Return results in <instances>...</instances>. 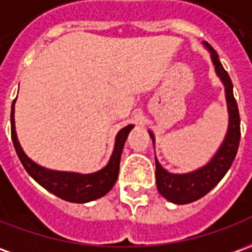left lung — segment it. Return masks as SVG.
Segmentation results:
<instances>
[{
  "instance_id": "1",
  "label": "left lung",
  "mask_w": 252,
  "mask_h": 252,
  "mask_svg": "<svg viewBox=\"0 0 252 252\" xmlns=\"http://www.w3.org/2000/svg\"><path fill=\"white\" fill-rule=\"evenodd\" d=\"M203 45L210 52L217 75L220 76V79L225 86V97H226L229 114L228 131L221 147L218 148L216 155L213 156V159L203 167L193 170L190 173H185V174L169 173L167 170L163 169L162 164L158 162V159L155 158V176L158 190L164 199L176 204H188L207 195L230 169L237 154L239 143H240V116H239L237 103L233 97L232 81L229 78L228 72L222 67L221 62L218 59V53L213 49V46L207 42H203ZM149 136L155 144V137L152 134V131H149Z\"/></svg>"
}]
</instances>
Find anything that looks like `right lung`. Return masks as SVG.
Here are the masks:
<instances>
[{
	"label": "right lung",
	"mask_w": 252,
	"mask_h": 252,
	"mask_svg": "<svg viewBox=\"0 0 252 252\" xmlns=\"http://www.w3.org/2000/svg\"><path fill=\"white\" fill-rule=\"evenodd\" d=\"M133 125H127L126 127L119 130L116 134L114 152L109 159L108 164L92 174H79V173H70V171H56V170L45 169L42 166L32 162L19 144L15 130V100L12 103L10 111V133L13 147L16 154L23 164L26 171L35 180L41 187L49 190L50 193L57 197L71 203H88L96 200L98 197L107 195L112 187L115 185L116 178L119 174V163L122 155L123 145L129 136Z\"/></svg>",
	"instance_id": "add662e5"
}]
</instances>
